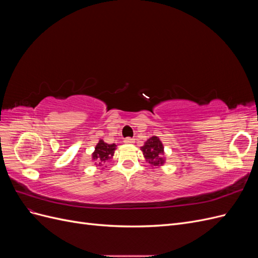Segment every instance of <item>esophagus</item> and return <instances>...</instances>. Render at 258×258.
Instances as JSON below:
<instances>
[{"instance_id":"1","label":"esophagus","mask_w":258,"mask_h":258,"mask_svg":"<svg viewBox=\"0 0 258 258\" xmlns=\"http://www.w3.org/2000/svg\"><path fill=\"white\" fill-rule=\"evenodd\" d=\"M123 142L126 143V144H132V143H135V139H132V138H126L123 140Z\"/></svg>"}]
</instances>
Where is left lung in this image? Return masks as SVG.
I'll return each mask as SVG.
<instances>
[{
	"label": "left lung",
	"instance_id": "obj_1",
	"mask_svg": "<svg viewBox=\"0 0 258 258\" xmlns=\"http://www.w3.org/2000/svg\"><path fill=\"white\" fill-rule=\"evenodd\" d=\"M141 151L145 160L150 163L152 167L159 168L166 163L165 147H163L160 139L156 136H153L144 143L141 147Z\"/></svg>",
	"mask_w": 258,
	"mask_h": 258
}]
</instances>
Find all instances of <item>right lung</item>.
Returning a JSON list of instances; mask_svg holds the SVG:
<instances>
[{"instance_id":"right-lung-1","label":"right lung","mask_w":258,"mask_h":258,"mask_svg":"<svg viewBox=\"0 0 258 258\" xmlns=\"http://www.w3.org/2000/svg\"><path fill=\"white\" fill-rule=\"evenodd\" d=\"M116 150V144H107L104 142L103 140H99V142L97 143L95 151L91 154V158L92 161H95V165L98 168L104 169L106 166V162H110L111 159L113 158L114 153Z\"/></svg>"}]
</instances>
